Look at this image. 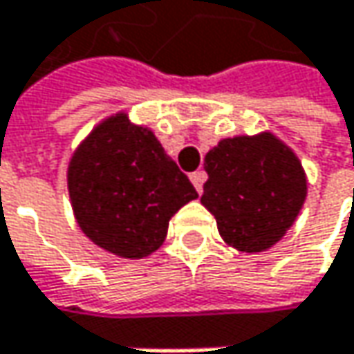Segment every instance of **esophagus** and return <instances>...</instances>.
<instances>
[{"label":"esophagus","instance_id":"obj_1","mask_svg":"<svg viewBox=\"0 0 354 354\" xmlns=\"http://www.w3.org/2000/svg\"><path fill=\"white\" fill-rule=\"evenodd\" d=\"M205 180H207V172H205V170H196V172L190 174V182L194 184V188H196L198 194L203 192V182H205Z\"/></svg>","mask_w":354,"mask_h":354}]
</instances>
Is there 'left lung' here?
<instances>
[{
    "label": "left lung",
    "mask_w": 354,
    "mask_h": 354,
    "mask_svg": "<svg viewBox=\"0 0 354 354\" xmlns=\"http://www.w3.org/2000/svg\"><path fill=\"white\" fill-rule=\"evenodd\" d=\"M209 180L201 203L240 252L274 246L297 219L308 180L297 156L274 135L223 139L205 156Z\"/></svg>",
    "instance_id": "8db88e82"
}]
</instances>
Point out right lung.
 <instances>
[{
  "instance_id": "1",
  "label": "right lung",
  "mask_w": 354,
  "mask_h": 354,
  "mask_svg": "<svg viewBox=\"0 0 354 354\" xmlns=\"http://www.w3.org/2000/svg\"><path fill=\"white\" fill-rule=\"evenodd\" d=\"M67 186L82 232L122 258L156 252L172 215L198 196L156 135L124 112L102 120L75 149Z\"/></svg>"
}]
</instances>
